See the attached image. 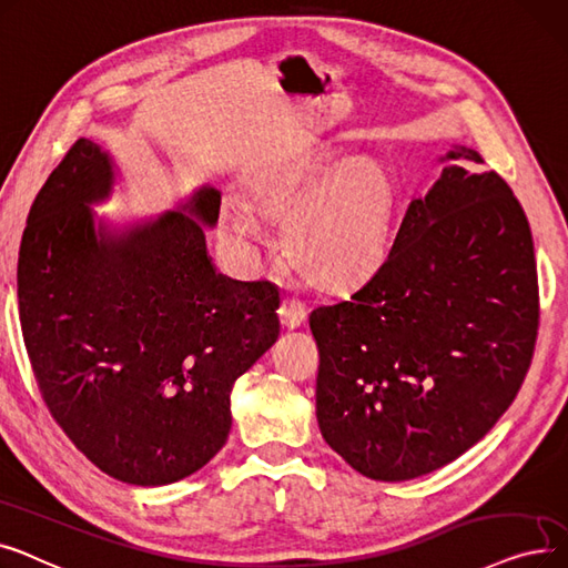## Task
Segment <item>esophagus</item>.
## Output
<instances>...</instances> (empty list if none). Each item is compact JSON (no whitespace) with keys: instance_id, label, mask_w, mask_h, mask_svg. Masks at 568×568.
Listing matches in <instances>:
<instances>
[{"instance_id":"esophagus-1","label":"esophagus","mask_w":568,"mask_h":568,"mask_svg":"<svg viewBox=\"0 0 568 568\" xmlns=\"http://www.w3.org/2000/svg\"><path fill=\"white\" fill-rule=\"evenodd\" d=\"M307 318V307L295 301V298H284L280 305V321H282V328L286 331H295L301 328V323Z\"/></svg>"}]
</instances>
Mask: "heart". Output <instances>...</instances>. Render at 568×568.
I'll return each instance as SVG.
<instances>
[{
    "label": "heart",
    "instance_id": "b5f03b06",
    "mask_svg": "<svg viewBox=\"0 0 568 568\" xmlns=\"http://www.w3.org/2000/svg\"><path fill=\"white\" fill-rule=\"evenodd\" d=\"M395 205V184L382 164L307 150L258 166L247 199H224L222 226L250 250L267 237L263 220L280 222L286 261L316 288L346 291L386 258Z\"/></svg>",
    "mask_w": 568,
    "mask_h": 568
}]
</instances>
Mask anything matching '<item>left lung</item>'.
I'll return each instance as SVG.
<instances>
[{
	"mask_svg": "<svg viewBox=\"0 0 568 568\" xmlns=\"http://www.w3.org/2000/svg\"><path fill=\"white\" fill-rule=\"evenodd\" d=\"M386 261L348 301L316 307V420L374 480H412L478 444L516 399L538 331L525 210L476 150L450 145Z\"/></svg>",
	"mask_w": 568,
	"mask_h": 568,
	"instance_id": "8db88e82",
	"label": "left lung"
}]
</instances>
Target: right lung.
Segmentation results:
<instances>
[{"label":"right lung","instance_id":"add662e5","mask_svg":"<svg viewBox=\"0 0 568 568\" xmlns=\"http://www.w3.org/2000/svg\"><path fill=\"white\" fill-rule=\"evenodd\" d=\"M115 156L80 139L37 194L18 256L27 354L48 409L92 465L129 485L203 469L231 432V393L280 335V291L212 263L220 192L113 222Z\"/></svg>","mask_w":568,"mask_h":568}]
</instances>
